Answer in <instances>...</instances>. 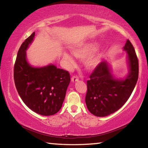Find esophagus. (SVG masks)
Instances as JSON below:
<instances>
[{
  "mask_svg": "<svg viewBox=\"0 0 148 148\" xmlns=\"http://www.w3.org/2000/svg\"><path fill=\"white\" fill-rule=\"evenodd\" d=\"M78 77L77 76H72V82H77V81H78Z\"/></svg>",
  "mask_w": 148,
  "mask_h": 148,
  "instance_id": "34e87169",
  "label": "esophagus"
}]
</instances>
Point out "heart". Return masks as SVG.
<instances>
[{"instance_id": "obj_1", "label": "heart", "mask_w": 148, "mask_h": 148, "mask_svg": "<svg viewBox=\"0 0 148 148\" xmlns=\"http://www.w3.org/2000/svg\"><path fill=\"white\" fill-rule=\"evenodd\" d=\"M92 51V47L89 46H85L84 47L78 48H73L72 53L76 58L83 59L86 58L91 52ZM64 59L70 66H73L74 64V60L70 55L68 54H64ZM100 61V56L98 54H93L90 56L85 60V66L88 69H93L95 68Z\"/></svg>"}]
</instances>
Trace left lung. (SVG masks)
<instances>
[{
    "mask_svg": "<svg viewBox=\"0 0 148 148\" xmlns=\"http://www.w3.org/2000/svg\"><path fill=\"white\" fill-rule=\"evenodd\" d=\"M123 49L126 50L130 72L124 80L114 79L106 61L101 62L87 81L86 103L94 116L104 117L116 112L127 102L138 79L139 64L135 49L127 40Z\"/></svg>",
    "mask_w": 148,
    "mask_h": 148,
    "instance_id": "left-lung-1",
    "label": "left lung"
}]
</instances>
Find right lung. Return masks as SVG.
<instances>
[{
    "mask_svg": "<svg viewBox=\"0 0 148 148\" xmlns=\"http://www.w3.org/2000/svg\"><path fill=\"white\" fill-rule=\"evenodd\" d=\"M35 35L22 44L14 66L15 86L24 103L33 112L52 116L60 110L70 82V73L54 65L32 67L26 61V50Z\"/></svg>",
    "mask_w": 148,
    "mask_h": 148,
    "instance_id": "add662e5",
    "label": "right lung"
}]
</instances>
